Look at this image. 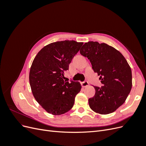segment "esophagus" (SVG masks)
I'll return each mask as SVG.
<instances>
[{
	"label": "esophagus",
	"instance_id": "34e87169",
	"mask_svg": "<svg viewBox=\"0 0 146 146\" xmlns=\"http://www.w3.org/2000/svg\"><path fill=\"white\" fill-rule=\"evenodd\" d=\"M81 85H82V87H86V86L89 85V83H88L87 81H85L83 82H82Z\"/></svg>",
	"mask_w": 146,
	"mask_h": 146
}]
</instances>
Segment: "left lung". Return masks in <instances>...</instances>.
<instances>
[{
    "instance_id": "8db88e82",
    "label": "left lung",
    "mask_w": 146,
    "mask_h": 146,
    "mask_svg": "<svg viewBox=\"0 0 146 146\" xmlns=\"http://www.w3.org/2000/svg\"><path fill=\"white\" fill-rule=\"evenodd\" d=\"M87 57L103 86H94L96 93L88 100L92 110L100 114L114 112L129 96L132 86L131 70L121 53L105 43L89 41L80 50Z\"/></svg>"
}]
</instances>
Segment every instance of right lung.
Listing matches in <instances>:
<instances>
[{
  "mask_svg": "<svg viewBox=\"0 0 146 146\" xmlns=\"http://www.w3.org/2000/svg\"><path fill=\"white\" fill-rule=\"evenodd\" d=\"M83 42L65 40L44 47L31 66L29 82L38 104L53 115H61L71 109L75 98L80 91L78 82L64 80V71Z\"/></svg>",
  "mask_w": 146,
  "mask_h": 146,
  "instance_id": "obj_1",
  "label": "right lung"
}]
</instances>
